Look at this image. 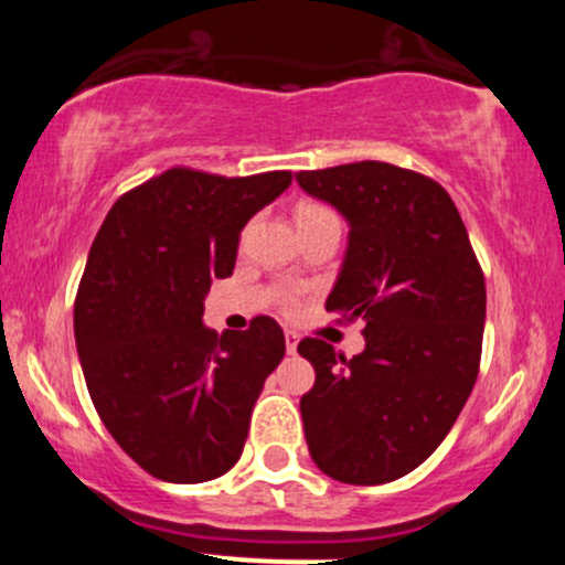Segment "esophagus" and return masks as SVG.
<instances>
[{
    "label": "esophagus",
    "mask_w": 565,
    "mask_h": 565,
    "mask_svg": "<svg viewBox=\"0 0 565 565\" xmlns=\"http://www.w3.org/2000/svg\"><path fill=\"white\" fill-rule=\"evenodd\" d=\"M284 340H287V353L295 355V353H297V342H300V334L291 332V329H287V334H284Z\"/></svg>",
    "instance_id": "obj_1"
}]
</instances>
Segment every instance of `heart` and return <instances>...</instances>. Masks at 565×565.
Wrapping results in <instances>:
<instances>
[{"mask_svg": "<svg viewBox=\"0 0 565 565\" xmlns=\"http://www.w3.org/2000/svg\"><path fill=\"white\" fill-rule=\"evenodd\" d=\"M334 212L329 206L316 204V201H305V204L297 206V223H310V220H321V217H332Z\"/></svg>", "mask_w": 565, "mask_h": 565, "instance_id": "1", "label": "heart"}]
</instances>
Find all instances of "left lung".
<instances>
[{"mask_svg":"<svg viewBox=\"0 0 565 565\" xmlns=\"http://www.w3.org/2000/svg\"><path fill=\"white\" fill-rule=\"evenodd\" d=\"M295 178L350 225L327 310L366 323V348L353 359L319 337L297 345L316 369L300 401L305 440L334 481L391 483L438 449L470 398L481 366L483 270L433 178L385 161Z\"/></svg>","mask_w":565,"mask_h":565,"instance_id":"obj_1","label":"left lung"}]
</instances>
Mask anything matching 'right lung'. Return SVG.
<instances>
[{"instance_id": "right-lung-1", "label": "right lung", "mask_w": 565, "mask_h": 565, "mask_svg": "<svg viewBox=\"0 0 565 565\" xmlns=\"http://www.w3.org/2000/svg\"><path fill=\"white\" fill-rule=\"evenodd\" d=\"M289 183L284 170L172 167L116 199L97 231L74 302L76 350L106 430L159 481H212L242 457L287 342L270 316L223 334L201 316L212 278L233 274L242 228Z\"/></svg>"}]
</instances>
